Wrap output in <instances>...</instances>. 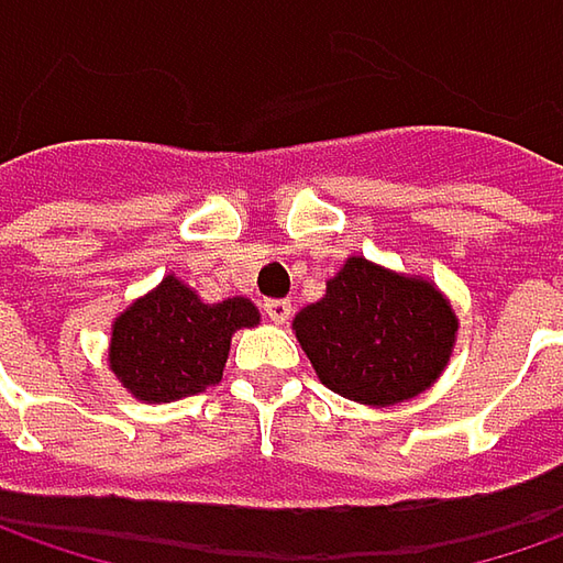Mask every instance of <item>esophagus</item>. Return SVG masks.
<instances>
[{
    "label": "esophagus",
    "instance_id": "esophagus-1",
    "mask_svg": "<svg viewBox=\"0 0 563 563\" xmlns=\"http://www.w3.org/2000/svg\"><path fill=\"white\" fill-rule=\"evenodd\" d=\"M265 313L267 320H274V323H286L289 313H292V305L283 301V298H271V301H265Z\"/></svg>",
    "mask_w": 563,
    "mask_h": 563
}]
</instances>
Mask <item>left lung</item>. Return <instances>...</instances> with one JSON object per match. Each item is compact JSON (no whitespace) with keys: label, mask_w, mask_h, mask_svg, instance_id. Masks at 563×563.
<instances>
[{"label":"left lung","mask_w":563,"mask_h":563,"mask_svg":"<svg viewBox=\"0 0 563 563\" xmlns=\"http://www.w3.org/2000/svg\"><path fill=\"white\" fill-rule=\"evenodd\" d=\"M317 378L366 407H397L428 391L453 357L459 317L428 277L351 255L327 296L292 320Z\"/></svg>","instance_id":"obj_1"}]
</instances>
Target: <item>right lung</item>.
Masks as SVG:
<instances>
[{"mask_svg":"<svg viewBox=\"0 0 563 563\" xmlns=\"http://www.w3.org/2000/svg\"><path fill=\"white\" fill-rule=\"evenodd\" d=\"M250 298L202 301L175 274L135 298L110 327L107 366L144 404H172L221 382L236 330L258 327Z\"/></svg>","mask_w":563,"mask_h":563,"instance_id":"right-lung-1","label":"right lung"}]
</instances>
